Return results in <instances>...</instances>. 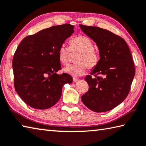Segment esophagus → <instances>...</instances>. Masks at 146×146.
Masks as SVG:
<instances>
[{"instance_id":"34e87169","label":"esophagus","mask_w":146,"mask_h":146,"mask_svg":"<svg viewBox=\"0 0 146 146\" xmlns=\"http://www.w3.org/2000/svg\"><path fill=\"white\" fill-rule=\"evenodd\" d=\"M78 80V78H73V81L74 82H77Z\"/></svg>"}]
</instances>
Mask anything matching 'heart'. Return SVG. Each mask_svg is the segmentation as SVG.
Wrapping results in <instances>:
<instances>
[{
	"label": "heart",
	"instance_id": "b5f03b06",
	"mask_svg": "<svg viewBox=\"0 0 146 146\" xmlns=\"http://www.w3.org/2000/svg\"><path fill=\"white\" fill-rule=\"evenodd\" d=\"M70 48L65 44L60 46L58 50V55L60 62L64 65L70 62L71 50L72 52H79L80 54L76 62L78 64L68 65L64 68V71L69 75L76 77L85 74L87 68H93L99 62L98 53L94 50V44L88 37L78 36L71 39L70 41Z\"/></svg>",
	"mask_w": 146,
	"mask_h": 146
}]
</instances>
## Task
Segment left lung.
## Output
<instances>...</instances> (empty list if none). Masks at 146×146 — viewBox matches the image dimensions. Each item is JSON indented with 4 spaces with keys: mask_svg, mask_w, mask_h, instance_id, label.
<instances>
[{
    "mask_svg": "<svg viewBox=\"0 0 146 146\" xmlns=\"http://www.w3.org/2000/svg\"><path fill=\"white\" fill-rule=\"evenodd\" d=\"M82 32L98 48L100 59L85 80L88 91L81 99L94 112H104L123 102L130 90L135 71L130 50L124 39L110 31L97 27L80 25Z\"/></svg>",
    "mask_w": 146,
    "mask_h": 146,
    "instance_id": "obj_1",
    "label": "left lung"
}]
</instances>
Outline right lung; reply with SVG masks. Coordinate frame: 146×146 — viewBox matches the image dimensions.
Masks as SVG:
<instances>
[{
	"label": "right lung",
	"mask_w": 146,
	"mask_h": 146,
	"mask_svg": "<svg viewBox=\"0 0 146 146\" xmlns=\"http://www.w3.org/2000/svg\"><path fill=\"white\" fill-rule=\"evenodd\" d=\"M74 33L70 24L43 29L21 41L13 59L16 91L26 104L36 109L52 107L58 102L62 87L72 83L61 69L58 55L60 46Z\"/></svg>",
	"instance_id": "1"
}]
</instances>
